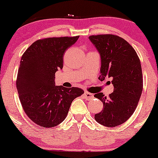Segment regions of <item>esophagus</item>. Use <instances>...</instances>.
<instances>
[{"label": "esophagus", "mask_w": 158, "mask_h": 158, "mask_svg": "<svg viewBox=\"0 0 158 158\" xmlns=\"http://www.w3.org/2000/svg\"><path fill=\"white\" fill-rule=\"evenodd\" d=\"M84 97L86 99L88 100H90V99H92L94 98V95L92 94L89 93V92H86L85 91L84 93Z\"/></svg>", "instance_id": "esophagus-1"}]
</instances>
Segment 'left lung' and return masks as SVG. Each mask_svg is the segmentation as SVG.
<instances>
[{
  "mask_svg": "<svg viewBox=\"0 0 158 158\" xmlns=\"http://www.w3.org/2000/svg\"><path fill=\"white\" fill-rule=\"evenodd\" d=\"M101 56L99 79H112L114 92L108 97L96 94L103 103L102 111L94 116L96 121L106 127L123 124L131 117L143 91L142 68L135 49L125 39L112 34L89 36Z\"/></svg>",
  "mask_w": 158,
  "mask_h": 158,
  "instance_id": "obj_1",
  "label": "left lung"
}]
</instances>
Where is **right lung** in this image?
I'll list each match as a JSON object with an SVG mask.
<instances>
[{
	"mask_svg": "<svg viewBox=\"0 0 158 158\" xmlns=\"http://www.w3.org/2000/svg\"><path fill=\"white\" fill-rule=\"evenodd\" d=\"M79 36L35 41L23 52L16 79L20 102L27 117L38 126L52 128L64 120L81 88L55 85V73L63 68L64 52Z\"/></svg>",
	"mask_w": 158,
	"mask_h": 158,
	"instance_id": "obj_1",
	"label": "right lung"
}]
</instances>
